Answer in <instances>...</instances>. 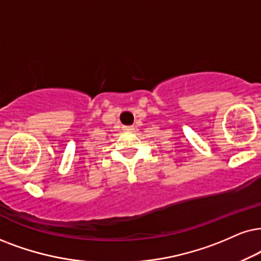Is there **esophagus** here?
<instances>
[{
    "label": "esophagus",
    "instance_id": "34e87169",
    "mask_svg": "<svg viewBox=\"0 0 261 261\" xmlns=\"http://www.w3.org/2000/svg\"><path fill=\"white\" fill-rule=\"evenodd\" d=\"M123 130L124 131H133L134 126H131V125H127V126H123Z\"/></svg>",
    "mask_w": 261,
    "mask_h": 261
}]
</instances>
